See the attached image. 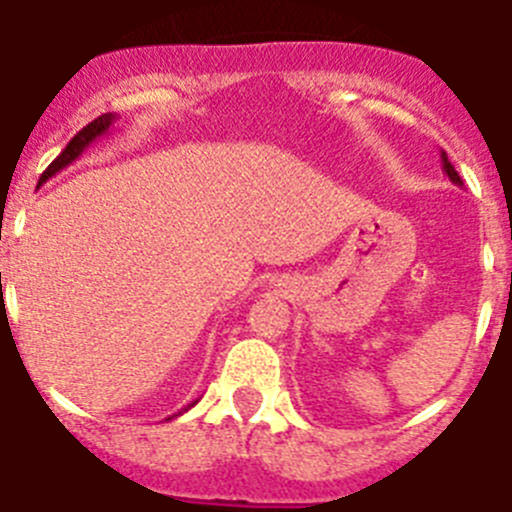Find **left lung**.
Segmentation results:
<instances>
[{
  "label": "left lung",
  "mask_w": 512,
  "mask_h": 512,
  "mask_svg": "<svg viewBox=\"0 0 512 512\" xmlns=\"http://www.w3.org/2000/svg\"><path fill=\"white\" fill-rule=\"evenodd\" d=\"M441 164H443V174L449 176V179L456 184V187H461V184H464V182H461V176L456 174V169H454V166H451V161H449V156H446V151H441Z\"/></svg>",
  "instance_id": "1"
}]
</instances>
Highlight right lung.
Instances as JSON below:
<instances>
[{"label":"right lung","instance_id":"1","mask_svg":"<svg viewBox=\"0 0 512 512\" xmlns=\"http://www.w3.org/2000/svg\"><path fill=\"white\" fill-rule=\"evenodd\" d=\"M117 120H120V117H117L115 112H107V115H99L97 120H92V122H89L87 128H81L79 133H76L74 138L69 140V146L63 148V151H61V156H58L56 161H53V164L48 166V169L43 171V176H40L38 187H40V184H45V182H48V179H51V176H56L58 171H61V169H66V166H71V164H74L76 158H79L81 153L87 151V148L92 146L94 140L104 138V135L110 133V128H112V125H115ZM192 405H194V402H192ZM192 405H187V408H184L182 413H187V410L192 408ZM182 413H179V415H182Z\"/></svg>","mask_w":512,"mask_h":512}]
</instances>
